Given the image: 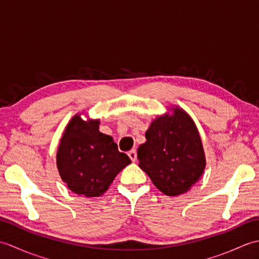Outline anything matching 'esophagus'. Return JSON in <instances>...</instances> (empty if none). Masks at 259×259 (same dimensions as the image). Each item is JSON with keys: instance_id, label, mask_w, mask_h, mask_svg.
<instances>
[{"instance_id": "esophagus-1", "label": "esophagus", "mask_w": 259, "mask_h": 259, "mask_svg": "<svg viewBox=\"0 0 259 259\" xmlns=\"http://www.w3.org/2000/svg\"><path fill=\"white\" fill-rule=\"evenodd\" d=\"M128 156H129V158L131 159V161H136V160H137V151H136L135 149L130 150V151L128 152Z\"/></svg>"}]
</instances>
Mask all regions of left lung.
Instances as JSON below:
<instances>
[{
    "label": "left lung",
    "instance_id": "1",
    "mask_svg": "<svg viewBox=\"0 0 259 259\" xmlns=\"http://www.w3.org/2000/svg\"><path fill=\"white\" fill-rule=\"evenodd\" d=\"M138 148L139 167L167 196L184 194L201 177L206 166L199 134L189 115L178 108L159 117Z\"/></svg>",
    "mask_w": 259,
    "mask_h": 259
}]
</instances>
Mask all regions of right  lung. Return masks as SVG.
Wrapping results in <instances>:
<instances>
[{
  "instance_id": "right-lung-1",
  "label": "right lung",
  "mask_w": 259,
  "mask_h": 259,
  "mask_svg": "<svg viewBox=\"0 0 259 259\" xmlns=\"http://www.w3.org/2000/svg\"><path fill=\"white\" fill-rule=\"evenodd\" d=\"M131 162L110 136L99 131V121L75 115L60 142L57 164L70 190L85 197L101 196L114 177Z\"/></svg>"
}]
</instances>
